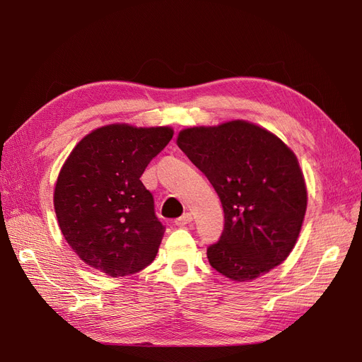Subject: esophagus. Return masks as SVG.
<instances>
[{
  "label": "esophagus",
  "instance_id": "obj_1",
  "mask_svg": "<svg viewBox=\"0 0 362 362\" xmlns=\"http://www.w3.org/2000/svg\"><path fill=\"white\" fill-rule=\"evenodd\" d=\"M192 218H193V217H192L190 213H185V214H182L181 217L175 218V225H177V226H185V225L192 222Z\"/></svg>",
  "mask_w": 362,
  "mask_h": 362
}]
</instances>
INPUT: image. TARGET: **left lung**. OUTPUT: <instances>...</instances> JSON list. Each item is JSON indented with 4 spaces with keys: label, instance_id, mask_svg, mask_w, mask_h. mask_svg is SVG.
I'll list each match as a JSON object with an SVG mask.
<instances>
[{
    "label": "left lung",
    "instance_id": "8db88e82",
    "mask_svg": "<svg viewBox=\"0 0 362 362\" xmlns=\"http://www.w3.org/2000/svg\"><path fill=\"white\" fill-rule=\"evenodd\" d=\"M177 144L223 206V233L206 249L211 267L245 282L281 264L306 211L305 180L293 151L246 120L182 129Z\"/></svg>",
    "mask_w": 362,
    "mask_h": 362
}]
</instances>
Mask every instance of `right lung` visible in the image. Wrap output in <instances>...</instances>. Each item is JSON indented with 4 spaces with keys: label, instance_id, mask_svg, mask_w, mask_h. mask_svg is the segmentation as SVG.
<instances>
[{
    "label": "right lung",
    "instance_id": "right-lung-1",
    "mask_svg": "<svg viewBox=\"0 0 362 362\" xmlns=\"http://www.w3.org/2000/svg\"><path fill=\"white\" fill-rule=\"evenodd\" d=\"M173 136L169 127H101L78 141L54 190L59 226L86 264L127 276L154 261L164 226L140 181Z\"/></svg>",
    "mask_w": 362,
    "mask_h": 362
}]
</instances>
